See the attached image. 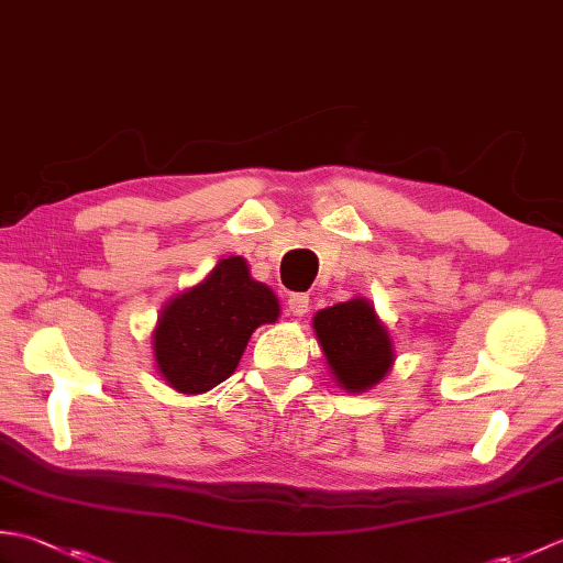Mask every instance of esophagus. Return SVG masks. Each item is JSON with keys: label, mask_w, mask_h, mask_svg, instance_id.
I'll return each instance as SVG.
<instances>
[{"label": "esophagus", "mask_w": 563, "mask_h": 563, "mask_svg": "<svg viewBox=\"0 0 563 563\" xmlns=\"http://www.w3.org/2000/svg\"><path fill=\"white\" fill-rule=\"evenodd\" d=\"M288 309L292 317H305L309 312V295L305 292H292L288 300Z\"/></svg>", "instance_id": "obj_1"}]
</instances>
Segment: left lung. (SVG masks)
<instances>
[{
	"instance_id": "8db88e82",
	"label": "left lung",
	"mask_w": 563,
	"mask_h": 563,
	"mask_svg": "<svg viewBox=\"0 0 563 563\" xmlns=\"http://www.w3.org/2000/svg\"><path fill=\"white\" fill-rule=\"evenodd\" d=\"M312 329L331 377L351 394L379 385L397 361L391 333L367 297L319 309Z\"/></svg>"
}]
</instances>
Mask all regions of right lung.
I'll return each instance as SVG.
<instances>
[{
	"label": "right lung",
	"instance_id": "1",
	"mask_svg": "<svg viewBox=\"0 0 563 563\" xmlns=\"http://www.w3.org/2000/svg\"><path fill=\"white\" fill-rule=\"evenodd\" d=\"M278 317V297L251 278L246 261L222 258L164 305L152 329L154 367L174 391L206 394L234 373L251 333Z\"/></svg>",
	"mask_w": 563,
	"mask_h": 563
}]
</instances>
